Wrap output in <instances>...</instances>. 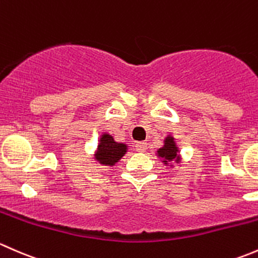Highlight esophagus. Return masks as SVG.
<instances>
[{"instance_id": "obj_1", "label": "esophagus", "mask_w": 258, "mask_h": 258, "mask_svg": "<svg viewBox=\"0 0 258 258\" xmlns=\"http://www.w3.org/2000/svg\"><path fill=\"white\" fill-rule=\"evenodd\" d=\"M135 148H137V150L139 151V153H143V151L147 150V143H145V142H138L137 144H135Z\"/></svg>"}]
</instances>
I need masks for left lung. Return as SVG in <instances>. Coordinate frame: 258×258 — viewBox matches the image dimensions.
Returning a JSON list of instances; mask_svg holds the SVG:
<instances>
[{
	"label": "left lung",
	"instance_id": "left-lung-1",
	"mask_svg": "<svg viewBox=\"0 0 258 258\" xmlns=\"http://www.w3.org/2000/svg\"><path fill=\"white\" fill-rule=\"evenodd\" d=\"M158 155L164 159V163L165 164H168V161L174 160V159L177 160V158H179V156H177V148L176 145H175L172 137L166 138L164 147L158 150Z\"/></svg>",
	"mask_w": 258,
	"mask_h": 258
}]
</instances>
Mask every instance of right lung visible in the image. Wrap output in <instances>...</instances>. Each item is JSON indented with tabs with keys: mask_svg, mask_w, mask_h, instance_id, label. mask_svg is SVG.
Returning a JSON list of instances; mask_svg holds the SVG:
<instances>
[{
	"mask_svg": "<svg viewBox=\"0 0 258 258\" xmlns=\"http://www.w3.org/2000/svg\"><path fill=\"white\" fill-rule=\"evenodd\" d=\"M126 153V145L114 142L113 137L104 134L100 138V144L98 145V151L95 159L104 165H114L119 159Z\"/></svg>",
	"mask_w": 258,
	"mask_h": 258,
	"instance_id": "obj_1",
	"label": "right lung"
}]
</instances>
